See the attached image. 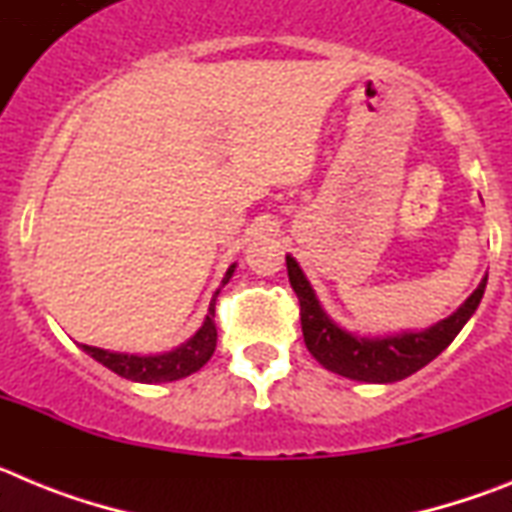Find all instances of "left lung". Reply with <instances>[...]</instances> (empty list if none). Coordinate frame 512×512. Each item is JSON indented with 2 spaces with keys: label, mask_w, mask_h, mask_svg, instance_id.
I'll return each instance as SVG.
<instances>
[{
  "label": "left lung",
  "mask_w": 512,
  "mask_h": 512,
  "mask_svg": "<svg viewBox=\"0 0 512 512\" xmlns=\"http://www.w3.org/2000/svg\"><path fill=\"white\" fill-rule=\"evenodd\" d=\"M287 274L289 284L300 300V323L307 351L328 372L366 384L400 382L423 369L425 364H431L443 348H449V343L459 336V330L467 325V320L482 302L487 287L485 277L459 310L451 312L449 318L438 320L431 328L366 336V333L343 328L330 318L295 256H287Z\"/></svg>",
  "instance_id": "1"
}]
</instances>
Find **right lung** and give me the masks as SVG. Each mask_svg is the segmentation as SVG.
Segmentation results:
<instances>
[{
    "instance_id": "add662e5",
    "label": "right lung",
    "mask_w": 512,
    "mask_h": 512,
    "mask_svg": "<svg viewBox=\"0 0 512 512\" xmlns=\"http://www.w3.org/2000/svg\"><path fill=\"white\" fill-rule=\"evenodd\" d=\"M233 271H235V264H230L220 287H225V284L230 282ZM217 292H220V289H217ZM215 346H217V328H215V302H212L210 310H207L205 323L200 325V330H197L192 338H187L184 343H179L176 348H171V351H164V354H146V356L120 354V351H107V348H97V346H81V351L92 356V359L99 361L102 366H107L110 372L130 379V382L161 384V382H176V379H184L189 377V374L200 372L202 366L210 361V356L215 354Z\"/></svg>"
}]
</instances>
